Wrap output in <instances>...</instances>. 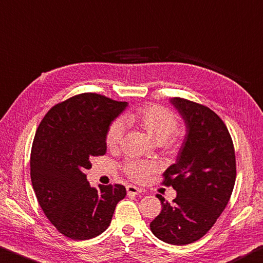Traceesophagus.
<instances>
[{"label":"esophagus","instance_id":"esophagus-1","mask_svg":"<svg viewBox=\"0 0 263 263\" xmlns=\"http://www.w3.org/2000/svg\"><path fill=\"white\" fill-rule=\"evenodd\" d=\"M126 188H127V193H128V195H139V194H141V193H142V190H141V188L136 187V186L128 185Z\"/></svg>","mask_w":263,"mask_h":263}]
</instances>
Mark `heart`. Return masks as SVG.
Instances as JSON below:
<instances>
[{
  "instance_id": "1",
  "label": "heart",
  "mask_w": 263,
  "mask_h": 263,
  "mask_svg": "<svg viewBox=\"0 0 263 263\" xmlns=\"http://www.w3.org/2000/svg\"><path fill=\"white\" fill-rule=\"evenodd\" d=\"M123 122L143 129L156 143L164 148L177 144L179 134L176 132L177 118L171 110L159 105H148L124 115ZM121 120L110 123L106 134V144L109 149L118 148L122 140L124 126ZM127 176L135 181H143L154 171V165L141 160H129L123 166Z\"/></svg>"
}]
</instances>
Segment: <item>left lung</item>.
Wrapping results in <instances>:
<instances>
[{
    "label": "left lung",
    "instance_id": "1",
    "mask_svg": "<svg viewBox=\"0 0 263 263\" xmlns=\"http://www.w3.org/2000/svg\"><path fill=\"white\" fill-rule=\"evenodd\" d=\"M186 124L177 162L164 172L163 185L177 191L173 204L162 195V211L150 223L156 237L172 245L199 240L213 228L231 197L236 155L225 123L206 106L183 98L170 100Z\"/></svg>",
    "mask_w": 263,
    "mask_h": 263
}]
</instances>
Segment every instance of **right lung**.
Listing matches in <instances>:
<instances>
[{"mask_svg": "<svg viewBox=\"0 0 263 263\" xmlns=\"http://www.w3.org/2000/svg\"><path fill=\"white\" fill-rule=\"evenodd\" d=\"M128 106L97 93H81L48 110L36 129L31 151V181L41 209L60 233L86 240L103 233L122 185L91 187L90 160L106 154L109 124Z\"/></svg>", "mask_w": 263, "mask_h": 263, "instance_id": "obj_1", "label": "right lung"}]
</instances>
